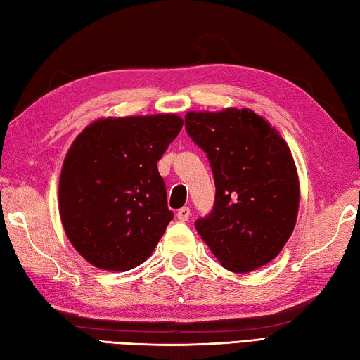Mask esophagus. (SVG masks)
Masks as SVG:
<instances>
[{"instance_id":"1","label":"esophagus","mask_w":360,"mask_h":360,"mask_svg":"<svg viewBox=\"0 0 360 360\" xmlns=\"http://www.w3.org/2000/svg\"><path fill=\"white\" fill-rule=\"evenodd\" d=\"M190 214H191L190 207H181L179 212H176V219H179L180 221H186L188 219H190Z\"/></svg>"}]
</instances>
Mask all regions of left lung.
Masks as SVG:
<instances>
[{"label": "left lung", "mask_w": 360, "mask_h": 360, "mask_svg": "<svg viewBox=\"0 0 360 360\" xmlns=\"http://www.w3.org/2000/svg\"><path fill=\"white\" fill-rule=\"evenodd\" d=\"M186 132L207 153L215 205L196 229L223 268L244 274L274 260L300 205L295 161L282 135L249 108L188 111Z\"/></svg>", "instance_id": "8db88e82"}]
</instances>
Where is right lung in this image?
Instances as JSON below:
<instances>
[{"mask_svg": "<svg viewBox=\"0 0 360 360\" xmlns=\"http://www.w3.org/2000/svg\"><path fill=\"white\" fill-rule=\"evenodd\" d=\"M184 126L175 113L100 117L65 155L58 214L92 266L129 271L148 258L174 214L158 161Z\"/></svg>", "mask_w": 360, "mask_h": 360, "instance_id": "1", "label": "right lung"}]
</instances>
